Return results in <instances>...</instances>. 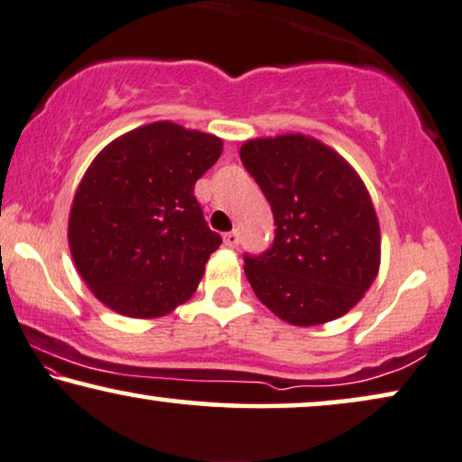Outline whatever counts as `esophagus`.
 Returning <instances> with one entry per match:
<instances>
[{"mask_svg": "<svg viewBox=\"0 0 462 462\" xmlns=\"http://www.w3.org/2000/svg\"><path fill=\"white\" fill-rule=\"evenodd\" d=\"M224 243L227 245V247H236V245H238V232H236V230L226 232V235H224Z\"/></svg>", "mask_w": 462, "mask_h": 462, "instance_id": "obj_1", "label": "esophagus"}]
</instances>
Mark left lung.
I'll return each mask as SVG.
<instances>
[{
	"label": "left lung",
	"mask_w": 462,
	"mask_h": 462,
	"mask_svg": "<svg viewBox=\"0 0 462 462\" xmlns=\"http://www.w3.org/2000/svg\"><path fill=\"white\" fill-rule=\"evenodd\" d=\"M241 160L276 226L263 254H245L255 295L291 325L342 317L380 266V227L361 177L340 153L304 134L247 141Z\"/></svg>",
	"instance_id": "8db88e82"
}]
</instances>
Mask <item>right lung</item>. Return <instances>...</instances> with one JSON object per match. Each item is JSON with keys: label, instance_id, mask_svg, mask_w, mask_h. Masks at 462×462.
<instances>
[{"label": "right lung", "instance_id": "1", "mask_svg": "<svg viewBox=\"0 0 462 462\" xmlns=\"http://www.w3.org/2000/svg\"><path fill=\"white\" fill-rule=\"evenodd\" d=\"M219 156L213 134L153 122L92 160L71 205L69 249L107 309L152 319L196 291L221 236L207 226L194 183Z\"/></svg>", "mask_w": 462, "mask_h": 462}]
</instances>
